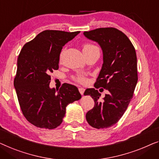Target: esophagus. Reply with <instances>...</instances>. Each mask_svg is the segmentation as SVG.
<instances>
[{"label": "esophagus", "mask_w": 159, "mask_h": 159, "mask_svg": "<svg viewBox=\"0 0 159 159\" xmlns=\"http://www.w3.org/2000/svg\"><path fill=\"white\" fill-rule=\"evenodd\" d=\"M79 92H80V94H81V95L84 94V91H85V89L81 88V87H80V88L79 89Z\"/></svg>", "instance_id": "1"}]
</instances>
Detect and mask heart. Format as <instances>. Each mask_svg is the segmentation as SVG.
I'll return each mask as SVG.
<instances>
[{"instance_id":"1","label":"heart","mask_w":159,"mask_h":159,"mask_svg":"<svg viewBox=\"0 0 159 159\" xmlns=\"http://www.w3.org/2000/svg\"><path fill=\"white\" fill-rule=\"evenodd\" d=\"M95 48L94 46L92 45V44H85L84 46H83V50H89V49L91 48ZM76 80L78 81H79L80 83H84L86 81V79H84V78L83 77H78L76 78Z\"/></svg>"}]
</instances>
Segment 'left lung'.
Instances as JSON below:
<instances>
[{
    "mask_svg": "<svg viewBox=\"0 0 159 159\" xmlns=\"http://www.w3.org/2000/svg\"><path fill=\"white\" fill-rule=\"evenodd\" d=\"M84 35L97 42L103 52V64L95 89H87L84 92L95 102L86 118L94 128H107L119 121L133 98L138 82L135 50L128 37L115 28L97 29L84 32ZM99 87L109 91L102 102L98 100L101 94L95 89Z\"/></svg>",
    "mask_w": 159,
    "mask_h": 159,
    "instance_id": "8db88e82",
    "label": "left lung"
}]
</instances>
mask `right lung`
Listing matches in <instances>:
<instances>
[{
  "mask_svg": "<svg viewBox=\"0 0 159 159\" xmlns=\"http://www.w3.org/2000/svg\"><path fill=\"white\" fill-rule=\"evenodd\" d=\"M79 33L43 31L20 52L13 85L22 113L36 127L56 128L62 123L66 107L81 98L73 85L64 84L59 90L50 87V74L59 68L62 47Z\"/></svg>",
  "mask_w": 159,
  "mask_h": 159,
  "instance_id": "obj_1",
  "label": "right lung"
}]
</instances>
